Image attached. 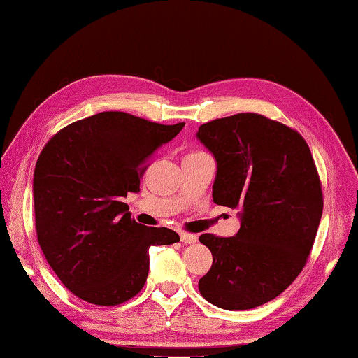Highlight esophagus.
<instances>
[{
    "mask_svg": "<svg viewBox=\"0 0 358 358\" xmlns=\"http://www.w3.org/2000/svg\"><path fill=\"white\" fill-rule=\"evenodd\" d=\"M180 239L185 244H194L197 243V235H194V233H180Z\"/></svg>",
    "mask_w": 358,
    "mask_h": 358,
    "instance_id": "obj_1",
    "label": "esophagus"
}]
</instances>
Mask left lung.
Here are the masks:
<instances>
[{
	"label": "left lung",
	"instance_id": "8db88e82",
	"mask_svg": "<svg viewBox=\"0 0 358 358\" xmlns=\"http://www.w3.org/2000/svg\"><path fill=\"white\" fill-rule=\"evenodd\" d=\"M197 138L217 161L214 203L241 208L236 236L200 235L213 264L199 291L219 308H255L296 280L313 247L324 206L313 155L294 128L255 113L203 123Z\"/></svg>",
	"mask_w": 358,
	"mask_h": 358
}]
</instances>
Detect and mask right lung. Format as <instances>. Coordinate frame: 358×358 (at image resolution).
Wrapping results in <instances>:
<instances>
[{
    "label": "right lung",
    "instance_id": "right-lung-1",
    "mask_svg": "<svg viewBox=\"0 0 358 358\" xmlns=\"http://www.w3.org/2000/svg\"><path fill=\"white\" fill-rule=\"evenodd\" d=\"M183 127L108 111L45 144L32 183L37 241L71 294L101 307L127 302L147 282L150 245L180 241L171 229L136 222L122 200L139 191L148 161Z\"/></svg>",
    "mask_w": 358,
    "mask_h": 358
}]
</instances>
